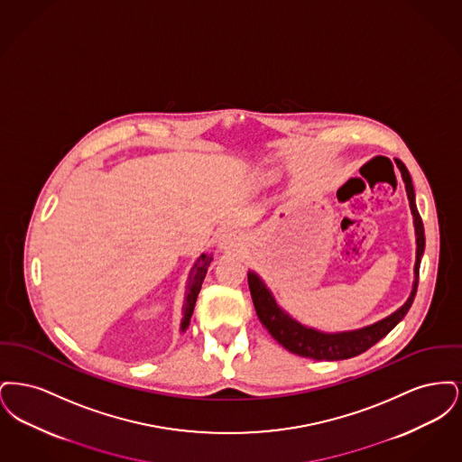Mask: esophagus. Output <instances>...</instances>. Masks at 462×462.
Returning a JSON list of instances; mask_svg holds the SVG:
<instances>
[{
    "mask_svg": "<svg viewBox=\"0 0 462 462\" xmlns=\"http://www.w3.org/2000/svg\"><path fill=\"white\" fill-rule=\"evenodd\" d=\"M237 242H239V236L236 232H226V234L221 236L220 247L225 251H230L237 245Z\"/></svg>",
    "mask_w": 462,
    "mask_h": 462,
    "instance_id": "obj_1",
    "label": "esophagus"
}]
</instances>
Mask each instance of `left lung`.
Returning a JSON list of instances; mask_svg holds the SVG:
<instances>
[{
  "label": "left lung",
  "instance_id": "obj_1",
  "mask_svg": "<svg viewBox=\"0 0 462 462\" xmlns=\"http://www.w3.org/2000/svg\"><path fill=\"white\" fill-rule=\"evenodd\" d=\"M396 166L402 173L407 198L411 204V211L414 217V226H416V266H414V286L409 300L403 307L398 308L395 313L390 317L375 322L373 326L362 328V329L346 330V332H322V330L311 329L298 320H294L289 313L277 305L275 298L272 296L270 289H266L263 281L258 273L249 272L247 282L251 298L256 308L258 319L262 320L264 329L272 334L273 339H277L279 345H282L291 353H296L300 356H307L313 360H345L352 358L360 353L369 350L379 339H383L390 330L395 328L396 324L407 315L409 308L412 307V301L416 298L418 291L419 264L424 253V226L419 217L416 208V194L412 178L409 175L403 162L396 161Z\"/></svg>",
  "mask_w": 462,
  "mask_h": 462
}]
</instances>
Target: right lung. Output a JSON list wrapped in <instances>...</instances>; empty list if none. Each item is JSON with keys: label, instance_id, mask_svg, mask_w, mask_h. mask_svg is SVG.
I'll use <instances>...</instances> for the list:
<instances>
[{"label": "right lung", "instance_id": "obj_1", "mask_svg": "<svg viewBox=\"0 0 462 462\" xmlns=\"http://www.w3.org/2000/svg\"><path fill=\"white\" fill-rule=\"evenodd\" d=\"M213 262V254H200L196 263L192 266L190 273H189V282H187V292H185V303H183V319H181V326L180 330L185 332V329L189 328L190 324V317L194 313V307H196V301H198L199 291L202 286V281L206 277V272H208V266Z\"/></svg>", "mask_w": 462, "mask_h": 462}]
</instances>
